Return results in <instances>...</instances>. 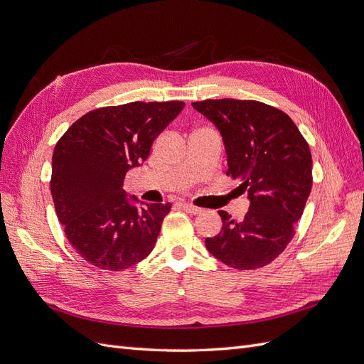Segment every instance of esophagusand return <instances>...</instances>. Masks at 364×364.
<instances>
[{"instance_id":"1","label":"esophagus","mask_w":364,"mask_h":364,"mask_svg":"<svg viewBox=\"0 0 364 364\" xmlns=\"http://www.w3.org/2000/svg\"><path fill=\"white\" fill-rule=\"evenodd\" d=\"M181 206H182L183 211H186L188 214H200L202 213L200 208H197V206H194L191 203H182Z\"/></svg>"}]
</instances>
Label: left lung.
Here are the masks:
<instances>
[{"label": "left lung", "mask_w": 364, "mask_h": 364, "mask_svg": "<svg viewBox=\"0 0 364 364\" xmlns=\"http://www.w3.org/2000/svg\"><path fill=\"white\" fill-rule=\"evenodd\" d=\"M193 107L218 129L228 155V176L247 191L241 222L222 217V230L206 238L211 255L237 270L267 266L294 235L313 185L310 146L293 119L255 100L194 102Z\"/></svg>", "instance_id": "left-lung-1"}]
</instances>
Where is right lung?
<instances>
[{
	"mask_svg": "<svg viewBox=\"0 0 364 364\" xmlns=\"http://www.w3.org/2000/svg\"><path fill=\"white\" fill-rule=\"evenodd\" d=\"M183 106L134 102L100 107L58 141L50 182L54 208L71 246L92 266L124 270L155 247L171 203L129 199L124 176L149 158L153 141Z\"/></svg>",
	"mask_w": 364,
	"mask_h": 364,
	"instance_id": "add662e5",
	"label": "right lung"
}]
</instances>
